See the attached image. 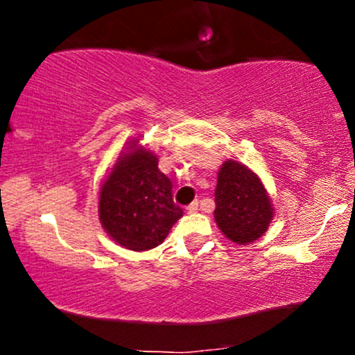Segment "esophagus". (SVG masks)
Returning <instances> with one entry per match:
<instances>
[{
    "label": "esophagus",
    "mask_w": 355,
    "mask_h": 355,
    "mask_svg": "<svg viewBox=\"0 0 355 355\" xmlns=\"http://www.w3.org/2000/svg\"><path fill=\"white\" fill-rule=\"evenodd\" d=\"M197 210H198V202L197 200L191 202L190 205H187V211H189V214H195Z\"/></svg>",
    "instance_id": "esophagus-1"
}]
</instances>
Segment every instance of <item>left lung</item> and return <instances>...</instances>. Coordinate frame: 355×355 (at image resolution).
<instances>
[{"label": "left lung", "mask_w": 355, "mask_h": 355, "mask_svg": "<svg viewBox=\"0 0 355 355\" xmlns=\"http://www.w3.org/2000/svg\"><path fill=\"white\" fill-rule=\"evenodd\" d=\"M214 215L227 239L245 245L266 234L274 209L260 178L243 164L227 160L218 170Z\"/></svg>", "instance_id": "obj_1"}]
</instances>
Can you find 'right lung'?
Wrapping results in <instances>:
<instances>
[{"mask_svg": "<svg viewBox=\"0 0 355 355\" xmlns=\"http://www.w3.org/2000/svg\"><path fill=\"white\" fill-rule=\"evenodd\" d=\"M100 222L118 245L144 252L164 242L183 210L173 203L172 182L158 170V158L130 144L100 189Z\"/></svg>", "mask_w": 355, "mask_h": 355, "instance_id": "obj_1", "label": "right lung"}]
</instances>
